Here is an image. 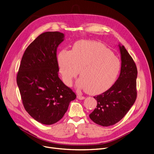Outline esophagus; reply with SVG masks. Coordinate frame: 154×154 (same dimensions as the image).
<instances>
[{"label":"esophagus","instance_id":"34e87169","mask_svg":"<svg viewBox=\"0 0 154 154\" xmlns=\"http://www.w3.org/2000/svg\"><path fill=\"white\" fill-rule=\"evenodd\" d=\"M77 98H78V99H79V100H83V99H85V97L81 96L80 94H78V95H77Z\"/></svg>","mask_w":154,"mask_h":154}]
</instances>
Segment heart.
Here are the masks:
<instances>
[{"instance_id":"obj_1","label":"heart","mask_w":154,"mask_h":154,"mask_svg":"<svg viewBox=\"0 0 154 154\" xmlns=\"http://www.w3.org/2000/svg\"><path fill=\"white\" fill-rule=\"evenodd\" d=\"M57 62L66 85H71L79 71L77 88L93 94L109 89L122 67L120 59L107 47L98 42L85 40L76 42L71 51L62 50L58 54Z\"/></svg>"}]
</instances>
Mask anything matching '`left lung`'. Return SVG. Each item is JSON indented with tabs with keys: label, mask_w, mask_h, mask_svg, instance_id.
<instances>
[{
	"label": "left lung",
	"mask_w": 154,
	"mask_h": 154,
	"mask_svg": "<svg viewBox=\"0 0 154 154\" xmlns=\"http://www.w3.org/2000/svg\"><path fill=\"white\" fill-rule=\"evenodd\" d=\"M118 47L122 61L120 76L109 90L94 97L97 105L89 115L94 123L102 126H112L120 121L137 97L136 65L124 45L119 44Z\"/></svg>",
	"instance_id": "1"
}]
</instances>
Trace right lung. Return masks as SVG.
<instances>
[{
  "instance_id": "right-lung-1",
  "label": "right lung",
  "mask_w": 154,
  "mask_h": 154,
  "mask_svg": "<svg viewBox=\"0 0 154 154\" xmlns=\"http://www.w3.org/2000/svg\"><path fill=\"white\" fill-rule=\"evenodd\" d=\"M63 33L45 32L27 47L17 82L23 106L35 120L52 125L61 120L76 94L58 77L57 47Z\"/></svg>"
}]
</instances>
